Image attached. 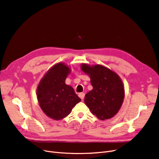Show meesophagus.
<instances>
[{"label":"esophagus","instance_id":"obj_1","mask_svg":"<svg viewBox=\"0 0 159 159\" xmlns=\"http://www.w3.org/2000/svg\"><path fill=\"white\" fill-rule=\"evenodd\" d=\"M79 97H80V98H81V100H83V99L84 98V97H85V93H80V94H79Z\"/></svg>","mask_w":159,"mask_h":159}]
</instances>
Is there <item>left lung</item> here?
<instances>
[{
	"label": "left lung",
	"instance_id": "8db88e82",
	"mask_svg": "<svg viewBox=\"0 0 159 159\" xmlns=\"http://www.w3.org/2000/svg\"><path fill=\"white\" fill-rule=\"evenodd\" d=\"M81 70L91 78L93 90L85 94V103L100 120L116 115L123 102L125 90L122 80L110 69L100 65L81 64Z\"/></svg>",
	"mask_w": 159,
	"mask_h": 159
}]
</instances>
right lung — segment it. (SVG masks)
Instances as JSON below:
<instances>
[{"label":"right lung","mask_w":159,"mask_h":159,"mask_svg":"<svg viewBox=\"0 0 159 159\" xmlns=\"http://www.w3.org/2000/svg\"><path fill=\"white\" fill-rule=\"evenodd\" d=\"M70 72L64 63L55 65L43 75L37 87V99L42 111L54 120H61L70 113L81 101L74 89L65 84Z\"/></svg>","instance_id":"add662e5"}]
</instances>
